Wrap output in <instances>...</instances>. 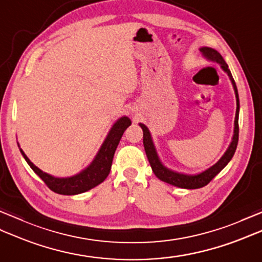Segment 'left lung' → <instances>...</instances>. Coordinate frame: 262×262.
Listing matches in <instances>:
<instances>
[{"label":"left lung","mask_w":262,"mask_h":262,"mask_svg":"<svg viewBox=\"0 0 262 262\" xmlns=\"http://www.w3.org/2000/svg\"><path fill=\"white\" fill-rule=\"evenodd\" d=\"M200 52H202L204 54V56H206L208 59L214 60V62L221 64L222 69H223L226 73L229 74L230 79L232 81L233 88H234V91H235L236 113H235V120H234V135H233V141L231 143L229 149L225 152V154L222 157V159L216 164L211 166V168H209L208 170H206V171L202 172V173L196 174V176L177 173V172L166 169L165 166H163L162 163L160 162L158 154H157V152H155V148H154L152 138H151V134H149L147 127L144 124H140V126L143 129L144 148H145L148 162H149V164H151V168L154 172V174L157 176L161 181L169 183V185H172V186L179 187V188H185V189H198V188H203L206 185H208V183L225 168L226 164L230 162L231 159L233 158V155H234V153H235L237 142H238V109H240V102H238V93H237V89L235 85L234 79H233L231 71L229 70V66H227L224 58L222 57V55L220 53H217L215 49L209 48V47L200 48Z\"/></svg>","instance_id":"left-lung-1"}]
</instances>
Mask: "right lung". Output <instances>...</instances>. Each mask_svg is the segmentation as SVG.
Segmentation results:
<instances>
[{"mask_svg":"<svg viewBox=\"0 0 262 262\" xmlns=\"http://www.w3.org/2000/svg\"><path fill=\"white\" fill-rule=\"evenodd\" d=\"M130 119L128 117H122L119 120H117L93 162L81 173L71 178H55L45 173L40 169H38L36 165H33L22 149H20V152L24 155L27 163L30 165V168L35 171V173L40 177V179L46 183V186L52 191L59 194L82 193L100 185L108 177L116 148L118 146L124 132L130 126Z\"/></svg>","mask_w":262,"mask_h":262,"instance_id":"1","label":"right lung"}]
</instances>
